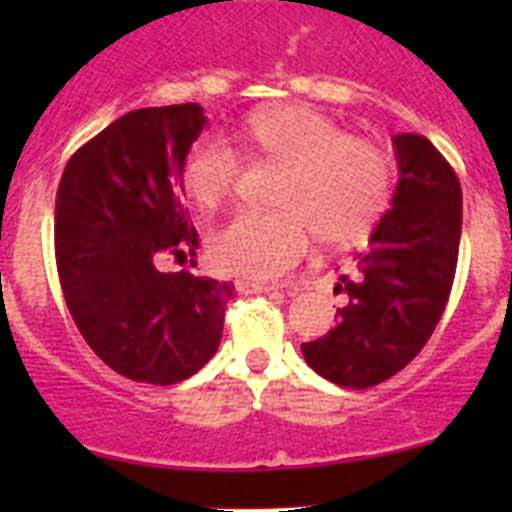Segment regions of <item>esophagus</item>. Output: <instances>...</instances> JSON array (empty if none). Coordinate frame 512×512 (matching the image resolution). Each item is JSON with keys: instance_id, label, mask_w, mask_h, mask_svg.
<instances>
[{"instance_id": "34e87169", "label": "esophagus", "mask_w": 512, "mask_h": 512, "mask_svg": "<svg viewBox=\"0 0 512 512\" xmlns=\"http://www.w3.org/2000/svg\"><path fill=\"white\" fill-rule=\"evenodd\" d=\"M235 289L241 292V295H261V292H277L282 289L279 284H269V282H251V279H235Z\"/></svg>"}]
</instances>
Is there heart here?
Instances as JSON below:
<instances>
[{
    "label": "heart",
    "instance_id": "heart-1",
    "mask_svg": "<svg viewBox=\"0 0 512 512\" xmlns=\"http://www.w3.org/2000/svg\"><path fill=\"white\" fill-rule=\"evenodd\" d=\"M241 138L284 166L274 212L243 210L210 238L217 269L251 279H277L300 264L318 235L325 246H348L377 225L392 197L390 153L348 138L307 104H279L246 120ZM241 158L228 140L202 135L184 151L179 184L202 210L228 200Z\"/></svg>",
    "mask_w": 512,
    "mask_h": 512
}]
</instances>
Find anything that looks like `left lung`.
Returning a JSON list of instances; mask_svg holds the SVG:
<instances>
[{"mask_svg":"<svg viewBox=\"0 0 512 512\" xmlns=\"http://www.w3.org/2000/svg\"><path fill=\"white\" fill-rule=\"evenodd\" d=\"M397 182L356 256V274L341 277L348 302L323 338L302 343L307 364L333 384L366 390L410 364L428 343L449 302L461 238V184L425 135L400 133Z\"/></svg>","mask_w":512,"mask_h":512,"instance_id":"obj_1","label":"left lung"}]
</instances>
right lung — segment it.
I'll return each instance as SVG.
<instances>
[{
  "instance_id": "add662e5",
  "label": "right lung",
  "mask_w": 512,
  "mask_h": 512,
  "mask_svg": "<svg viewBox=\"0 0 512 512\" xmlns=\"http://www.w3.org/2000/svg\"><path fill=\"white\" fill-rule=\"evenodd\" d=\"M200 104L117 117L69 158L56 194V266L71 318L122 377L176 384L215 356L233 284L161 271L200 248L179 164L205 128Z\"/></svg>"
}]
</instances>
